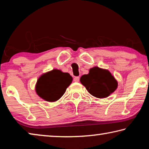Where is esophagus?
Returning <instances> with one entry per match:
<instances>
[{
  "label": "esophagus",
  "mask_w": 149,
  "mask_h": 149,
  "mask_svg": "<svg viewBox=\"0 0 149 149\" xmlns=\"http://www.w3.org/2000/svg\"><path fill=\"white\" fill-rule=\"evenodd\" d=\"M74 81L75 82H79V77H78V76L75 77L74 78Z\"/></svg>",
  "instance_id": "1"
}]
</instances>
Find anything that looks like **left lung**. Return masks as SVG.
<instances>
[{
	"mask_svg": "<svg viewBox=\"0 0 149 149\" xmlns=\"http://www.w3.org/2000/svg\"><path fill=\"white\" fill-rule=\"evenodd\" d=\"M80 81L91 95L97 98H106L117 89L118 82L107 70L94 67L89 73L82 75Z\"/></svg>",
	"mask_w": 149,
	"mask_h": 149,
	"instance_id": "8db88e82",
	"label": "left lung"
}]
</instances>
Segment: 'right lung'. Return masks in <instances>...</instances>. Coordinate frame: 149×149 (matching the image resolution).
I'll return each mask as SVG.
<instances>
[{
    "mask_svg": "<svg viewBox=\"0 0 149 149\" xmlns=\"http://www.w3.org/2000/svg\"><path fill=\"white\" fill-rule=\"evenodd\" d=\"M72 81V77L68 73L53 70L42 74L39 78L36 92L40 97L47 101H56L64 94Z\"/></svg>",
    "mask_w": 149,
    "mask_h": 149,
    "instance_id": "right-lung-1",
    "label": "right lung"
}]
</instances>
